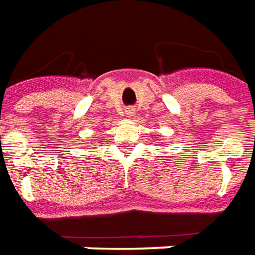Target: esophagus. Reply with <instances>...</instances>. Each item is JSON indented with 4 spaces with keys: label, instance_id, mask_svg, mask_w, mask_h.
Here are the masks:
<instances>
[{
    "label": "esophagus",
    "instance_id": "obj_1",
    "mask_svg": "<svg viewBox=\"0 0 255 255\" xmlns=\"http://www.w3.org/2000/svg\"><path fill=\"white\" fill-rule=\"evenodd\" d=\"M133 115H135V108H127L126 109V116L132 117Z\"/></svg>",
    "mask_w": 255,
    "mask_h": 255
}]
</instances>
